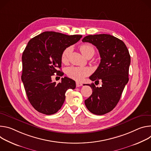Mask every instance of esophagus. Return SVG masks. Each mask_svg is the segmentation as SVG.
<instances>
[{
	"label": "esophagus",
	"mask_w": 151,
	"mask_h": 151,
	"mask_svg": "<svg viewBox=\"0 0 151 151\" xmlns=\"http://www.w3.org/2000/svg\"><path fill=\"white\" fill-rule=\"evenodd\" d=\"M83 85L82 83H80V82H76V87L78 88V87H80Z\"/></svg>",
	"instance_id": "obj_1"
}]
</instances>
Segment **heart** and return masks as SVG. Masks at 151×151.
<instances>
[{
    "instance_id": "1",
    "label": "heart",
    "mask_w": 151,
    "mask_h": 151,
    "mask_svg": "<svg viewBox=\"0 0 151 151\" xmlns=\"http://www.w3.org/2000/svg\"><path fill=\"white\" fill-rule=\"evenodd\" d=\"M80 50L81 53L86 57L88 55L92 54L93 55L95 50L93 47L90 44H83L80 45ZM71 52V47L66 48L62 53L61 61L63 63H66L69 60V56ZM91 70L88 67L71 66L66 69V73L70 78L76 80L81 81L85 77L89 76Z\"/></svg>"
}]
</instances>
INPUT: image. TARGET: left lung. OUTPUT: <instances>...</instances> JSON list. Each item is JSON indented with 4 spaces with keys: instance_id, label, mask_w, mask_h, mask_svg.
Here are the masks:
<instances>
[{
    "instance_id": "left-lung-1",
    "label": "left lung",
    "mask_w": 151,
    "mask_h": 151,
    "mask_svg": "<svg viewBox=\"0 0 151 151\" xmlns=\"http://www.w3.org/2000/svg\"><path fill=\"white\" fill-rule=\"evenodd\" d=\"M82 41L92 44L98 50L101 62L89 78L103 83L99 88L96 87L94 83L88 85L92 89V94L85 103L93 114H104L118 103L128 81L130 55L125 43L110 35H88Z\"/></svg>"
}]
</instances>
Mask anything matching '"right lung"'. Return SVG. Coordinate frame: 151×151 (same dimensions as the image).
Returning <instances> with one entry per match:
<instances>
[{
    "instance_id": "obj_1",
    "label": "right lung",
    "mask_w": 151,
    "mask_h": 151,
    "mask_svg": "<svg viewBox=\"0 0 151 151\" xmlns=\"http://www.w3.org/2000/svg\"><path fill=\"white\" fill-rule=\"evenodd\" d=\"M81 37L44 32L28 42L22 55V80L30 103L38 111L47 115L56 113L65 101L66 91L76 88L73 80L65 77L56 84L52 76L63 75L58 70L61 67L62 53Z\"/></svg>"
}]
</instances>
